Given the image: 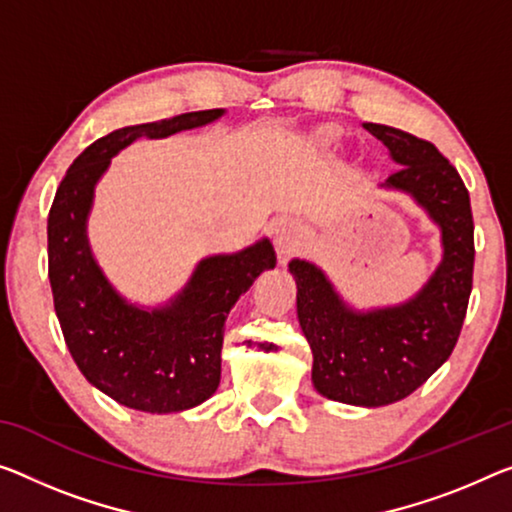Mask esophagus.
<instances>
[{
	"label": "esophagus",
	"instance_id": "34e87169",
	"mask_svg": "<svg viewBox=\"0 0 512 512\" xmlns=\"http://www.w3.org/2000/svg\"><path fill=\"white\" fill-rule=\"evenodd\" d=\"M300 235H297V229L290 222H279L277 226V249L281 258H288L293 251L300 245Z\"/></svg>",
	"mask_w": 512,
	"mask_h": 512
}]
</instances>
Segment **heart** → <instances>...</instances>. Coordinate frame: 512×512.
Masks as SVG:
<instances>
[{"mask_svg": "<svg viewBox=\"0 0 512 512\" xmlns=\"http://www.w3.org/2000/svg\"><path fill=\"white\" fill-rule=\"evenodd\" d=\"M332 137H334V132H322L320 141H322V144H329V141H332Z\"/></svg>", "mask_w": 512, "mask_h": 512, "instance_id": "b5f03b06", "label": "heart"}]
</instances>
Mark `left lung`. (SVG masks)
<instances>
[{"label":"left lung","mask_w":512,"mask_h":512,"mask_svg":"<svg viewBox=\"0 0 512 512\" xmlns=\"http://www.w3.org/2000/svg\"><path fill=\"white\" fill-rule=\"evenodd\" d=\"M364 128L400 167L382 187L410 194L442 231V263L410 300L373 311L345 304L309 261L295 258L288 270L313 352V387L338 403L382 407L419 389L458 343L474 279V219L465 183L435 144L389 125Z\"/></svg>","instance_id":"1"}]
</instances>
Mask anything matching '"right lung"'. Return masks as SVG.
<instances>
[{
  "label": "right lung",
  "instance_id": "right-lung-1",
  "mask_svg": "<svg viewBox=\"0 0 512 512\" xmlns=\"http://www.w3.org/2000/svg\"><path fill=\"white\" fill-rule=\"evenodd\" d=\"M219 116L224 109L187 112L93 141L70 164L47 217V272L70 355L93 387L139 412H183L217 391L226 316L277 256L267 238L235 254L208 256L174 300L144 309L123 300L93 258L86 238L93 192L112 157L135 139H162Z\"/></svg>",
  "mask_w": 512,
  "mask_h": 512
}]
</instances>
